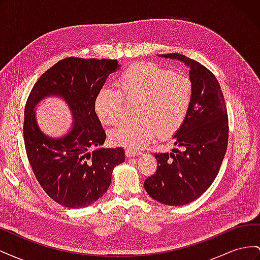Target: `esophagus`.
<instances>
[{"mask_svg":"<svg viewBox=\"0 0 260 260\" xmlns=\"http://www.w3.org/2000/svg\"><path fill=\"white\" fill-rule=\"evenodd\" d=\"M141 154H142V152H141L140 149H133V148H127V149H125V155H127V157L138 156V155H141Z\"/></svg>","mask_w":260,"mask_h":260,"instance_id":"1","label":"esophagus"}]
</instances>
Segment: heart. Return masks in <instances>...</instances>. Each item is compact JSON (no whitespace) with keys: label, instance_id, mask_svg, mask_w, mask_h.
Instances as JSON below:
<instances>
[{"label":"heart","instance_id":"1","mask_svg":"<svg viewBox=\"0 0 260 260\" xmlns=\"http://www.w3.org/2000/svg\"><path fill=\"white\" fill-rule=\"evenodd\" d=\"M117 88L102 90L94 111L102 124L112 127L122 119L123 100L137 103V120L111 133L112 142L119 145L142 146L157 133L160 138L175 135L185 122L193 101L190 78L153 62H137L123 70Z\"/></svg>","mask_w":260,"mask_h":260}]
</instances>
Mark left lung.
Here are the masks:
<instances>
[{
    "instance_id": "8db88e82",
    "label": "left lung",
    "mask_w": 260,
    "mask_h": 260,
    "mask_svg": "<svg viewBox=\"0 0 260 260\" xmlns=\"http://www.w3.org/2000/svg\"><path fill=\"white\" fill-rule=\"evenodd\" d=\"M161 56L190 66L193 101L185 122L174 137L180 149L155 154L158 165L144 187L159 203L181 206L199 199L217 177L228 147L229 119L223 93L208 68L182 54Z\"/></svg>"
}]
</instances>
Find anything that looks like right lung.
<instances>
[{"mask_svg": "<svg viewBox=\"0 0 260 260\" xmlns=\"http://www.w3.org/2000/svg\"><path fill=\"white\" fill-rule=\"evenodd\" d=\"M119 67L116 59L67 57L39 78L23 117V142L34 174L44 192L68 208L89 206L108 190L115 166L124 160L122 147L103 148L106 132L94 111L106 78ZM48 95H59L72 109L75 123L59 140L38 130L34 106Z\"/></svg>", "mask_w": 260, "mask_h": 260, "instance_id": "obj_1", "label": "right lung"}]
</instances>
